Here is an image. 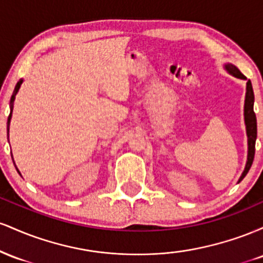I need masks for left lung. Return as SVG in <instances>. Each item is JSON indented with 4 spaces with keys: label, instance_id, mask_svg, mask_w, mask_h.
<instances>
[{
    "label": "left lung",
    "instance_id": "left-lung-1",
    "mask_svg": "<svg viewBox=\"0 0 263 263\" xmlns=\"http://www.w3.org/2000/svg\"><path fill=\"white\" fill-rule=\"evenodd\" d=\"M226 69L230 74L234 77L240 78V79H246V77L241 73L240 70L235 65L228 64ZM253 101H255V95H253L252 90V84L251 81H247L246 84V99H245V123H246V131H247V137H249V156H247V163L246 168L243 171L242 176H241L240 180L243 179L246 177V174L249 173L250 168H251L253 158H255V144H256V138H257V121H256V114L253 111Z\"/></svg>",
    "mask_w": 263,
    "mask_h": 263
}]
</instances>
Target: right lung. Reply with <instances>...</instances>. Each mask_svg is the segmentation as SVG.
I'll return each instance as SVG.
<instances>
[{
  "instance_id": "right-lung-1",
  "label": "right lung",
  "mask_w": 263,
  "mask_h": 263,
  "mask_svg": "<svg viewBox=\"0 0 263 263\" xmlns=\"http://www.w3.org/2000/svg\"><path fill=\"white\" fill-rule=\"evenodd\" d=\"M21 84H22V80H20L17 83V85H16V87H14V90H13V95H12V98H11V112H10V116H8V120H7V136H8V128H10V122H11V116H12V106H13L14 96H16V93L18 91V89H20Z\"/></svg>"
}]
</instances>
